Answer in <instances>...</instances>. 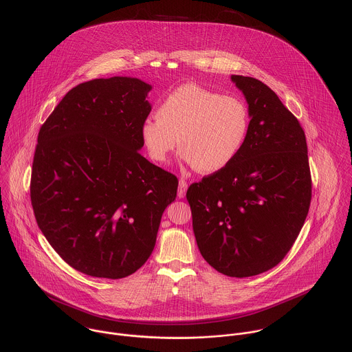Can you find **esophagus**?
<instances>
[{"label": "esophagus", "mask_w": 352, "mask_h": 352, "mask_svg": "<svg viewBox=\"0 0 352 352\" xmlns=\"http://www.w3.org/2000/svg\"><path fill=\"white\" fill-rule=\"evenodd\" d=\"M187 187H188L187 182L182 179V180L179 182V191H177V197H179L180 199H183V198L186 197V192H187Z\"/></svg>", "instance_id": "obj_1"}]
</instances>
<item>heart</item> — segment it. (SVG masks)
Segmentation results:
<instances>
[{"mask_svg": "<svg viewBox=\"0 0 352 352\" xmlns=\"http://www.w3.org/2000/svg\"><path fill=\"white\" fill-rule=\"evenodd\" d=\"M248 130L250 112L244 101L184 84L165 96L155 118L142 123L140 134L155 162L168 161L179 142L186 162L201 173H214L239 155Z\"/></svg>", "mask_w": 352, "mask_h": 352, "instance_id": "obj_1", "label": "heart"}]
</instances>
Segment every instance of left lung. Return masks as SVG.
<instances>
[{
	"instance_id": "8db88e82",
	"label": "left lung",
	"mask_w": 352,
	"mask_h": 352,
	"mask_svg": "<svg viewBox=\"0 0 352 352\" xmlns=\"http://www.w3.org/2000/svg\"><path fill=\"white\" fill-rule=\"evenodd\" d=\"M248 102L250 130L239 155L190 186L192 228L218 272L248 278L279 264L306 219L311 179L297 118L261 81L232 76Z\"/></svg>"
}]
</instances>
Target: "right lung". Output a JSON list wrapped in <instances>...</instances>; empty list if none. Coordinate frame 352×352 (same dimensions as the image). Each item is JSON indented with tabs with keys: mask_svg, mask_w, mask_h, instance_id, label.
I'll list each match as a JSON object with an SVG mask.
<instances>
[{
	"mask_svg": "<svg viewBox=\"0 0 352 352\" xmlns=\"http://www.w3.org/2000/svg\"><path fill=\"white\" fill-rule=\"evenodd\" d=\"M151 85L98 78L77 85L41 127L31 176L38 226L74 270L107 279L151 257L175 175L140 154Z\"/></svg>",
	"mask_w": 352,
	"mask_h": 352,
	"instance_id": "right-lung-1",
	"label": "right lung"
}]
</instances>
